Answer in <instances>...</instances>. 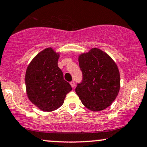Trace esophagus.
Returning <instances> with one entry per match:
<instances>
[{
	"instance_id": "1",
	"label": "esophagus",
	"mask_w": 147,
	"mask_h": 147,
	"mask_svg": "<svg viewBox=\"0 0 147 147\" xmlns=\"http://www.w3.org/2000/svg\"><path fill=\"white\" fill-rule=\"evenodd\" d=\"M70 86H71L72 88L75 87V82H73V81H72V82H70Z\"/></svg>"
}]
</instances>
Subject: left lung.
I'll return each mask as SVG.
<instances>
[{"label": "left lung", "instance_id": "8db88e82", "mask_svg": "<svg viewBox=\"0 0 147 147\" xmlns=\"http://www.w3.org/2000/svg\"><path fill=\"white\" fill-rule=\"evenodd\" d=\"M83 75L75 92L89 110L100 111L111 105L119 93L120 76L117 64L106 52L93 48L79 56Z\"/></svg>", "mask_w": 147, "mask_h": 147}]
</instances>
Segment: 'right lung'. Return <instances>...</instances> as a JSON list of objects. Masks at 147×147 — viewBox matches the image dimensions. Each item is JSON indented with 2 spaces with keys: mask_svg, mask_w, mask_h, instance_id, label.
<instances>
[{
  "mask_svg": "<svg viewBox=\"0 0 147 147\" xmlns=\"http://www.w3.org/2000/svg\"><path fill=\"white\" fill-rule=\"evenodd\" d=\"M59 53L52 48L42 50L31 61L25 73V86L30 102L40 110L50 112L63 104L72 90L58 67Z\"/></svg>",
  "mask_w": 147,
  "mask_h": 147,
  "instance_id": "right-lung-1",
  "label": "right lung"
}]
</instances>
